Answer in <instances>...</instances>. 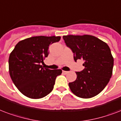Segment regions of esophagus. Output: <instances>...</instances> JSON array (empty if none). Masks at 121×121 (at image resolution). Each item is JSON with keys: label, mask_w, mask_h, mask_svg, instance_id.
<instances>
[{"label": "esophagus", "mask_w": 121, "mask_h": 121, "mask_svg": "<svg viewBox=\"0 0 121 121\" xmlns=\"http://www.w3.org/2000/svg\"><path fill=\"white\" fill-rule=\"evenodd\" d=\"M63 73H64V74H67V73H69V72L68 71H65V70H63Z\"/></svg>", "instance_id": "esophagus-1"}]
</instances>
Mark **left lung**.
<instances>
[{"instance_id": "8db88e82", "label": "left lung", "mask_w": 121, "mask_h": 121, "mask_svg": "<svg viewBox=\"0 0 121 121\" xmlns=\"http://www.w3.org/2000/svg\"><path fill=\"white\" fill-rule=\"evenodd\" d=\"M63 38L73 53L75 61L84 60V69L76 72V80L69 82L70 90L82 98L95 96L104 90L112 77L114 58L109 46L89 35H69Z\"/></svg>"}]
</instances>
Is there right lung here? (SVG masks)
I'll list each match as a JSON object with an SVG mask.
<instances>
[{"label": "right lung", "instance_id": "obj_1", "mask_svg": "<svg viewBox=\"0 0 121 121\" xmlns=\"http://www.w3.org/2000/svg\"><path fill=\"white\" fill-rule=\"evenodd\" d=\"M60 36H36L21 40L9 58V71L18 90L32 99L42 98L52 91L61 69L50 70L41 65L49 52V47L60 41Z\"/></svg>", "mask_w": 121, "mask_h": 121}]
</instances>
